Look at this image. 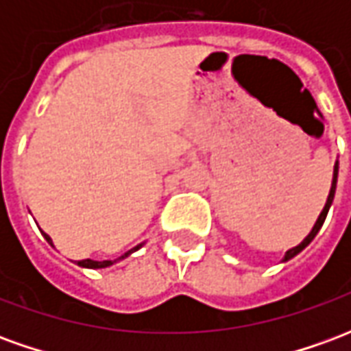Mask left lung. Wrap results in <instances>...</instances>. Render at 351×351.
Returning <instances> with one entry per match:
<instances>
[{
	"label": "left lung",
	"instance_id": "1",
	"mask_svg": "<svg viewBox=\"0 0 351 351\" xmlns=\"http://www.w3.org/2000/svg\"><path fill=\"white\" fill-rule=\"evenodd\" d=\"M337 176H339V161L335 163V169H332V182H331V190H329V195H327V201H325V206L324 210H322V214L317 216L316 223H314V228H312V231H310L308 235L304 237V241H302L301 244H297L295 248H291V250L286 252V256H284V261H287V259L295 258L299 252H302L306 246H308L312 241H314V237L317 235V231L322 229V226H324L325 221V216H327V213H329V208H331V203L332 199H335V190H337Z\"/></svg>",
	"mask_w": 351,
	"mask_h": 351
}]
</instances>
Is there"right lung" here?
I'll return each mask as SVG.
<instances>
[{
  "label": "right lung",
  "instance_id": "1",
  "mask_svg": "<svg viewBox=\"0 0 351 351\" xmlns=\"http://www.w3.org/2000/svg\"><path fill=\"white\" fill-rule=\"evenodd\" d=\"M43 237L47 239V243L52 244V239H50L47 233H43ZM143 244H145V243H141L138 246H135V248H131L130 252H125V254H123V256H120L118 259H107V261H93V259H82V261H77V265H79V267H84V269H105V267H110V265H114L116 261H120V259H125L128 256H131V254H133V252H137L138 248L143 246ZM52 246H54V244H52Z\"/></svg>",
  "mask_w": 351,
  "mask_h": 351
}]
</instances>
